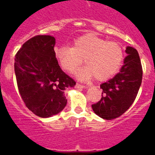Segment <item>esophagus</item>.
Masks as SVG:
<instances>
[{"mask_svg":"<svg viewBox=\"0 0 155 155\" xmlns=\"http://www.w3.org/2000/svg\"><path fill=\"white\" fill-rule=\"evenodd\" d=\"M76 87H78V88H84V87H86V86L83 85V84H78V83H77V84H76Z\"/></svg>","mask_w":155,"mask_h":155,"instance_id":"obj_1","label":"esophagus"}]
</instances>
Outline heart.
<instances>
[{"label":"heart","mask_w":155,"mask_h":155,"mask_svg":"<svg viewBox=\"0 0 155 155\" xmlns=\"http://www.w3.org/2000/svg\"><path fill=\"white\" fill-rule=\"evenodd\" d=\"M61 67L74 72L83 61L85 67L79 70L81 79L105 81L114 75L124 61V49L118 42H110L94 34H87L74 40L73 47L61 46L56 50Z\"/></svg>","instance_id":"b5f03b06"}]
</instances>
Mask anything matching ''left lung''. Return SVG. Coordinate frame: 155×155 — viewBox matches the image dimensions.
Listing matches in <instances>:
<instances>
[{
    "label": "left lung",
    "mask_w": 155,
    "mask_h": 155,
    "mask_svg": "<svg viewBox=\"0 0 155 155\" xmlns=\"http://www.w3.org/2000/svg\"><path fill=\"white\" fill-rule=\"evenodd\" d=\"M126 53L120 72L100 85L102 98L91 105L94 113L104 120H113L124 114L134 103L141 84L143 70L138 52L127 46Z\"/></svg>",
    "instance_id": "obj_1"
}]
</instances>
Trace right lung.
<instances>
[{
	"label": "right lung",
	"mask_w": 155,
	"mask_h": 155,
	"mask_svg": "<svg viewBox=\"0 0 155 155\" xmlns=\"http://www.w3.org/2000/svg\"><path fill=\"white\" fill-rule=\"evenodd\" d=\"M55 38L35 35L25 42L15 58L18 88L26 107L47 118L64 109V90L76 82L59 66L54 51Z\"/></svg>",
	"instance_id": "1"
}]
</instances>
